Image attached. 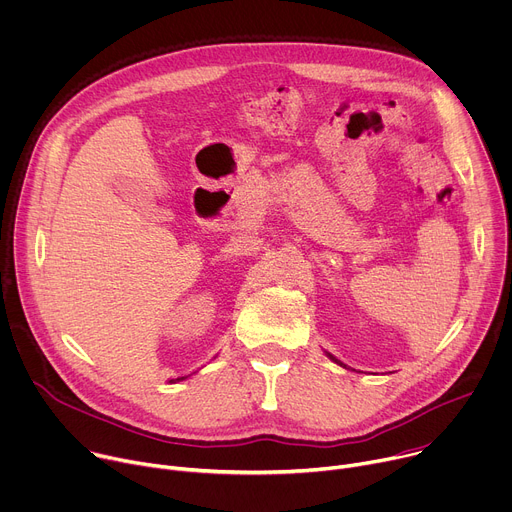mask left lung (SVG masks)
I'll list each match as a JSON object with an SVG mask.
<instances>
[{
  "mask_svg": "<svg viewBox=\"0 0 512 512\" xmlns=\"http://www.w3.org/2000/svg\"><path fill=\"white\" fill-rule=\"evenodd\" d=\"M329 357H331V359H333V361H335V363H339V361H337V359H335V357H333V355H329ZM339 365H343V363H339Z\"/></svg>",
  "mask_w": 512,
  "mask_h": 512,
  "instance_id": "8db88e82",
  "label": "left lung"
}]
</instances>
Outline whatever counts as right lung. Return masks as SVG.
Instances as JSON below:
<instances>
[{
  "mask_svg": "<svg viewBox=\"0 0 512 512\" xmlns=\"http://www.w3.org/2000/svg\"><path fill=\"white\" fill-rule=\"evenodd\" d=\"M181 379H183V377H181Z\"/></svg>",
  "mask_w": 512,
  "mask_h": 512,
  "instance_id": "add662e5",
  "label": "right lung"
}]
</instances>
